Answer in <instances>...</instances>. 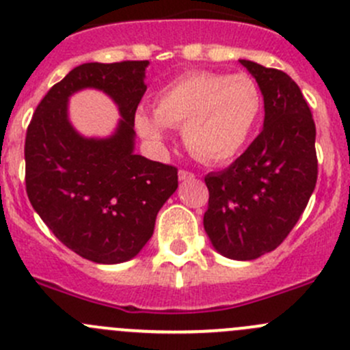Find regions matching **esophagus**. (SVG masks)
Returning <instances> with one entry per match:
<instances>
[{"mask_svg": "<svg viewBox=\"0 0 350 350\" xmlns=\"http://www.w3.org/2000/svg\"><path fill=\"white\" fill-rule=\"evenodd\" d=\"M178 176H179V181H186V179L195 178V174H193V172H189V171H186V169H181V171L178 172Z\"/></svg>", "mask_w": 350, "mask_h": 350, "instance_id": "1", "label": "esophagus"}]
</instances>
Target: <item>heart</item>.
<instances>
[{
  "mask_svg": "<svg viewBox=\"0 0 350 350\" xmlns=\"http://www.w3.org/2000/svg\"><path fill=\"white\" fill-rule=\"evenodd\" d=\"M264 109L259 84L249 74L189 72L162 88L154 113L135 111L137 132L155 147L165 126L183 129L188 150L206 164H224L242 152Z\"/></svg>",
  "mask_w": 350,
  "mask_h": 350,
  "instance_id": "heart-1",
  "label": "heart"
}]
</instances>
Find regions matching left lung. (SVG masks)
Instances as JSON below:
<instances>
[{
    "label": "left lung",
    "instance_id": "left-lung-1",
    "mask_svg": "<svg viewBox=\"0 0 350 350\" xmlns=\"http://www.w3.org/2000/svg\"><path fill=\"white\" fill-rule=\"evenodd\" d=\"M264 96V129L227 169L204 178V232L221 256L252 260L288 237L317 185L315 122L283 70L241 59Z\"/></svg>",
    "mask_w": 350,
    "mask_h": 350
}]
</instances>
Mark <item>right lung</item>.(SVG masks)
I'll return each mask as SVG.
<instances>
[{
    "instance_id": "obj_1",
    "label": "right lung",
    "mask_w": 350,
    "mask_h": 350,
    "mask_svg": "<svg viewBox=\"0 0 350 350\" xmlns=\"http://www.w3.org/2000/svg\"><path fill=\"white\" fill-rule=\"evenodd\" d=\"M149 61L74 67L38 103L25 139V185L33 210L66 247L98 264L130 260L154 234L155 217L178 189L174 165L133 152L135 111ZM93 87L122 120L107 139L77 134L66 116L74 92Z\"/></svg>"
}]
</instances>
